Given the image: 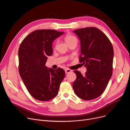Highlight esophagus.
<instances>
[{
	"label": "esophagus",
	"instance_id": "esophagus-1",
	"mask_svg": "<svg viewBox=\"0 0 130 130\" xmlns=\"http://www.w3.org/2000/svg\"><path fill=\"white\" fill-rule=\"evenodd\" d=\"M72 70H70V69H66L65 70V73L66 74H68V73H70V72H72Z\"/></svg>",
	"mask_w": 130,
	"mask_h": 130
}]
</instances>
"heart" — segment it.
I'll return each instance as SVG.
<instances>
[{"label":"heart","mask_w":130,"mask_h":130,"mask_svg":"<svg viewBox=\"0 0 130 130\" xmlns=\"http://www.w3.org/2000/svg\"><path fill=\"white\" fill-rule=\"evenodd\" d=\"M64 39H65L66 43L67 44H69L70 43H71L72 42H73V41H74L75 40H77V39L74 36L72 35H71V34H67V35L65 36Z\"/></svg>","instance_id":"b5f03b06"}]
</instances>
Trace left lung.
Masks as SVG:
<instances>
[{"instance_id":"obj_1","label":"left lung","mask_w":130,"mask_h":130,"mask_svg":"<svg viewBox=\"0 0 130 130\" xmlns=\"http://www.w3.org/2000/svg\"><path fill=\"white\" fill-rule=\"evenodd\" d=\"M80 40L81 54L79 62L86 67L84 75L74 71L76 79L73 83L77 96L91 100L103 93L113 71L114 51L110 39L96 27H86L75 30Z\"/></svg>"}]
</instances>
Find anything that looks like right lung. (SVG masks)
Returning <instances> with one entry per match:
<instances>
[{
	"instance_id": "right-lung-1",
	"label": "right lung",
	"mask_w": 130,
	"mask_h": 130,
	"mask_svg": "<svg viewBox=\"0 0 130 130\" xmlns=\"http://www.w3.org/2000/svg\"><path fill=\"white\" fill-rule=\"evenodd\" d=\"M64 32L39 29L30 33L18 50L19 72L30 94L40 101L55 97L65 72L61 68L54 70L45 66L48 56L53 54V41Z\"/></svg>"
}]
</instances>
